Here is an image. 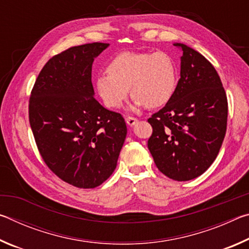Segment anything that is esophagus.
<instances>
[{
  "label": "esophagus",
  "mask_w": 249,
  "mask_h": 249,
  "mask_svg": "<svg viewBox=\"0 0 249 249\" xmlns=\"http://www.w3.org/2000/svg\"><path fill=\"white\" fill-rule=\"evenodd\" d=\"M125 120H126V123H127V125L129 126H134L138 122L136 117H132V116H127Z\"/></svg>",
  "instance_id": "esophagus-1"
}]
</instances>
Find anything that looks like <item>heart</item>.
Listing matches in <instances>:
<instances>
[{
    "mask_svg": "<svg viewBox=\"0 0 249 249\" xmlns=\"http://www.w3.org/2000/svg\"><path fill=\"white\" fill-rule=\"evenodd\" d=\"M107 71L96 78V90L109 108L123 105L128 89L135 107H163L177 87L174 60L163 52L120 53L109 61Z\"/></svg>",
    "mask_w": 249,
    "mask_h": 249,
    "instance_id": "1",
    "label": "heart"
}]
</instances>
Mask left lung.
I'll use <instances>...</instances> for the list:
<instances>
[{
    "label": "left lung",
    "instance_id": "obj_1",
    "mask_svg": "<svg viewBox=\"0 0 249 249\" xmlns=\"http://www.w3.org/2000/svg\"><path fill=\"white\" fill-rule=\"evenodd\" d=\"M182 49L180 79L169 102L151 115L148 149L168 178L188 181L212 165L224 141L227 98L213 65L195 49Z\"/></svg>",
    "mask_w": 249,
    "mask_h": 249
}]
</instances>
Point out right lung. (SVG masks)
<instances>
[{"mask_svg": "<svg viewBox=\"0 0 249 249\" xmlns=\"http://www.w3.org/2000/svg\"><path fill=\"white\" fill-rule=\"evenodd\" d=\"M108 44L74 46L50 58L36 79L28 115L46 165L81 189L102 184L115 170L127 127L120 113L94 99V58Z\"/></svg>", "mask_w": 249, "mask_h": 249, "instance_id": "add662e5", "label": "right lung"}]
</instances>
